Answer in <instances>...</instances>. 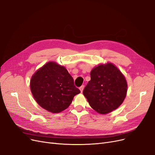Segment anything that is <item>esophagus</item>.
Here are the masks:
<instances>
[{"label":"esophagus","instance_id":"esophagus-1","mask_svg":"<svg viewBox=\"0 0 155 155\" xmlns=\"http://www.w3.org/2000/svg\"><path fill=\"white\" fill-rule=\"evenodd\" d=\"M83 89H84V85H82V86L79 87V90H80V91H81V92H82L83 91Z\"/></svg>","mask_w":155,"mask_h":155}]
</instances>
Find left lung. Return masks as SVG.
<instances>
[{
    "mask_svg": "<svg viewBox=\"0 0 155 155\" xmlns=\"http://www.w3.org/2000/svg\"><path fill=\"white\" fill-rule=\"evenodd\" d=\"M91 79L83 90L90 106L99 114H106L123 102L127 84L123 74L114 65L108 63L94 68Z\"/></svg>",
    "mask_w": 155,
    "mask_h": 155,
    "instance_id": "1",
    "label": "left lung"
}]
</instances>
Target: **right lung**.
Instances as JSON below:
<instances>
[{"label":"right lung","mask_w":155,"mask_h":155,"mask_svg":"<svg viewBox=\"0 0 155 155\" xmlns=\"http://www.w3.org/2000/svg\"><path fill=\"white\" fill-rule=\"evenodd\" d=\"M30 87L35 101L52 113L67 109L80 90L67 69L50 61L39 68L31 78Z\"/></svg>","instance_id":"1"}]
</instances>
